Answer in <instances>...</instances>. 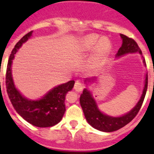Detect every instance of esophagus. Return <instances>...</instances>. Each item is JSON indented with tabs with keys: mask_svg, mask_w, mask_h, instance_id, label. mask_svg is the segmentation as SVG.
<instances>
[{
	"mask_svg": "<svg viewBox=\"0 0 154 154\" xmlns=\"http://www.w3.org/2000/svg\"><path fill=\"white\" fill-rule=\"evenodd\" d=\"M84 89V85L82 84V82H76L74 85V89L77 92H81L82 91V89Z\"/></svg>",
	"mask_w": 154,
	"mask_h": 154,
	"instance_id": "1",
	"label": "esophagus"
}]
</instances>
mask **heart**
Masks as SVG:
<instances>
[{
    "label": "heart",
    "mask_w": 154,
    "mask_h": 154,
    "mask_svg": "<svg viewBox=\"0 0 154 154\" xmlns=\"http://www.w3.org/2000/svg\"><path fill=\"white\" fill-rule=\"evenodd\" d=\"M93 57L89 61V68L96 69L101 67L111 50V42L108 38L101 37L97 34H89L82 42V49L84 51H90L96 48Z\"/></svg>",
    "instance_id": "1"
}]
</instances>
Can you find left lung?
Here are the masks:
<instances>
[{
  "label": "left lung",
  "mask_w": 154,
  "mask_h": 154,
  "mask_svg": "<svg viewBox=\"0 0 154 154\" xmlns=\"http://www.w3.org/2000/svg\"><path fill=\"white\" fill-rule=\"evenodd\" d=\"M121 37H122L123 42H122V47L117 52V57H120V56L129 53L138 52L140 54L142 53L141 50L139 48L138 45L137 44V42L133 38L128 37L127 36L123 34H121ZM144 63H146L145 60H144ZM92 80H94V78ZM147 86H148V75H146L145 88H144L143 93H142L140 101L130 112L119 117H109L108 115L102 113L98 109L91 94L86 89H85L80 97V103H81L82 110L84 112L85 117L86 118L87 122H89V124L91 126L103 132H113L124 127L125 125L129 124L138 113L139 110L141 109L142 103L144 101L145 97H146Z\"/></svg>",
  "instance_id": "left-lung-1"
}]
</instances>
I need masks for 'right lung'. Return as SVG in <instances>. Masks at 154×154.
I'll list each match as a JSON object with an SVG mask.
<instances>
[{
  "label": "right lung",
  "instance_id": "obj_1",
  "mask_svg": "<svg viewBox=\"0 0 154 154\" xmlns=\"http://www.w3.org/2000/svg\"><path fill=\"white\" fill-rule=\"evenodd\" d=\"M32 32V31H31L25 34L12 50L6 69V89L13 108L26 122L41 128L51 127L59 123L62 119L65 112V95L73 88L75 82L69 81L55 87L39 101L28 100L17 90L11 74V65L14 54L23 43L29 38Z\"/></svg>",
  "mask_w": 154,
  "mask_h": 154
}]
</instances>
